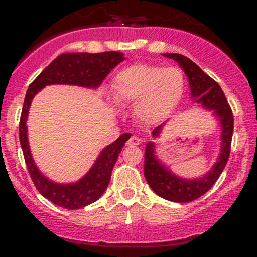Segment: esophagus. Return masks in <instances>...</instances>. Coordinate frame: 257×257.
<instances>
[{
    "instance_id": "esophagus-1",
    "label": "esophagus",
    "mask_w": 257,
    "mask_h": 257,
    "mask_svg": "<svg viewBox=\"0 0 257 257\" xmlns=\"http://www.w3.org/2000/svg\"><path fill=\"white\" fill-rule=\"evenodd\" d=\"M140 143H141V139L135 137V135H133V137L129 138V140L126 141V145H128V146H137Z\"/></svg>"
}]
</instances>
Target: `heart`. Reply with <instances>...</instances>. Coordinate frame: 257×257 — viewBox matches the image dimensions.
Returning <instances> with one entry per match:
<instances>
[{
	"label": "heart",
	"instance_id": "b5f03b06",
	"mask_svg": "<svg viewBox=\"0 0 257 257\" xmlns=\"http://www.w3.org/2000/svg\"><path fill=\"white\" fill-rule=\"evenodd\" d=\"M114 95L122 104L137 102L135 112L146 123L166 118L184 94V73L178 67L137 64L119 71L113 79Z\"/></svg>",
	"mask_w": 257,
	"mask_h": 257
}]
</instances>
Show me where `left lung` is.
Masks as SVG:
<instances>
[{
  "label": "left lung",
  "instance_id": "1",
  "mask_svg": "<svg viewBox=\"0 0 257 257\" xmlns=\"http://www.w3.org/2000/svg\"><path fill=\"white\" fill-rule=\"evenodd\" d=\"M163 55L178 61L187 75L193 98L198 99L197 101L204 107L214 110L222 124V149H221L220 157L210 173L197 180L180 179L170 173L156 159V156L153 155L155 151L153 144H147L145 150V166H144V175L147 184L162 198L170 202L188 203L208 192L225 169L231 152L234 119H233L231 106L216 81L206 75L198 65L194 64L185 55L176 54V53H166ZM159 129L161 126H157L153 131L155 137L158 135Z\"/></svg>",
  "mask_w": 257,
  "mask_h": 257
}]
</instances>
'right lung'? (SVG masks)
I'll list each match as a JSON object with an SVG mask.
<instances>
[{"mask_svg":"<svg viewBox=\"0 0 257 257\" xmlns=\"http://www.w3.org/2000/svg\"><path fill=\"white\" fill-rule=\"evenodd\" d=\"M124 59V54L120 52H104L95 54L64 53L54 59L29 85L19 122L20 145L35 187L43 197L55 205L75 210L98 200L107 188L114 163L125 141L131 138V134H122L114 143L105 147L89 173L78 182L71 185L54 184L38 172L29 149L26 118L31 100L38 90L48 84H76L88 88L99 87L111 70L122 63Z\"/></svg>","mask_w":257,"mask_h":257,"instance_id":"right-lung-1","label":"right lung"}]
</instances>
